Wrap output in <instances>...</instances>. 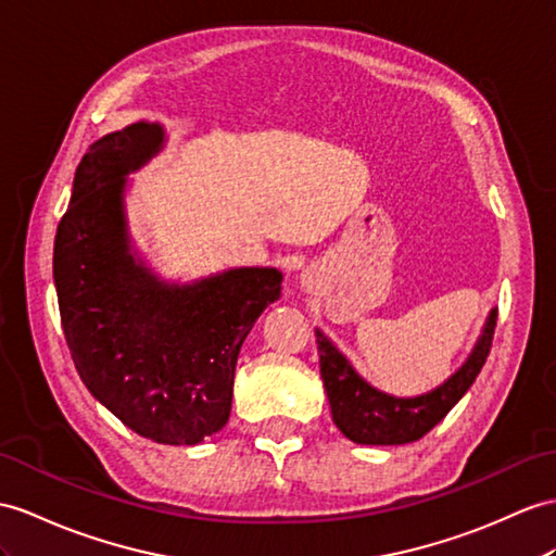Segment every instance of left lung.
Returning a JSON list of instances; mask_svg holds the SVG:
<instances>
[{"label": "left lung", "mask_w": 556, "mask_h": 556, "mask_svg": "<svg viewBox=\"0 0 556 556\" xmlns=\"http://www.w3.org/2000/svg\"><path fill=\"white\" fill-rule=\"evenodd\" d=\"M495 320L497 308L489 314L479 342L473 344L463 368L451 375L441 387L415 399H396L370 387L351 368V363L334 349L328 337L316 330L320 377L337 429L346 439L363 445H401L422 439L427 431L434 429L451 413L453 405L467 394V389L477 380L485 358H489Z\"/></svg>", "instance_id": "8db88e82"}]
</instances>
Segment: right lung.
I'll use <instances>...</instances> for the list:
<instances>
[{
    "label": "right lung",
    "instance_id": "1",
    "mask_svg": "<svg viewBox=\"0 0 556 556\" xmlns=\"http://www.w3.org/2000/svg\"><path fill=\"white\" fill-rule=\"evenodd\" d=\"M162 146L157 122L89 146L53 240V282L65 342L91 396L143 439L195 445L228 422L240 346L280 296L282 274L231 268L176 286L131 252L127 174Z\"/></svg>",
    "mask_w": 556,
    "mask_h": 556
}]
</instances>
